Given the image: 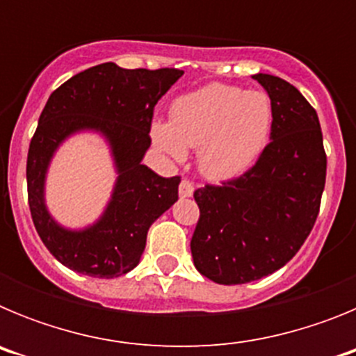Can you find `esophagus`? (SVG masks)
<instances>
[{"mask_svg":"<svg viewBox=\"0 0 356 356\" xmlns=\"http://www.w3.org/2000/svg\"><path fill=\"white\" fill-rule=\"evenodd\" d=\"M178 193H180V197H191L194 193V184L188 180H181L180 187H178Z\"/></svg>","mask_w":356,"mask_h":356,"instance_id":"34e87169","label":"esophagus"}]
</instances>
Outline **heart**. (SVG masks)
Here are the masks:
<instances>
[{"label": "heart", "mask_w": 356, "mask_h": 356, "mask_svg": "<svg viewBox=\"0 0 356 356\" xmlns=\"http://www.w3.org/2000/svg\"><path fill=\"white\" fill-rule=\"evenodd\" d=\"M271 97L262 90L210 83L178 97L171 121H155L153 143L175 160L197 147V168L210 180H229L253 165L271 135Z\"/></svg>", "instance_id": "b5f03b06"}]
</instances>
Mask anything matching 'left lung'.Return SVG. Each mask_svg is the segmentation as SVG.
Returning <instances> with one entry per match:
<instances>
[{
	"label": "left lung",
	"mask_w": 356,
	"mask_h": 356,
	"mask_svg": "<svg viewBox=\"0 0 356 356\" xmlns=\"http://www.w3.org/2000/svg\"><path fill=\"white\" fill-rule=\"evenodd\" d=\"M253 78L273 102L271 143L244 175L194 191V266L221 285L248 284L284 267L312 232L325 191L326 153L314 106L282 78Z\"/></svg>",
	"instance_id": "1"
}]
</instances>
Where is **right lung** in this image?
<instances>
[{
	"mask_svg": "<svg viewBox=\"0 0 356 356\" xmlns=\"http://www.w3.org/2000/svg\"><path fill=\"white\" fill-rule=\"evenodd\" d=\"M181 74L175 67L122 69L106 62L78 72L49 96L28 149V205L44 246L72 271L94 278L127 275L139 264L149 226L178 200L180 176L162 178L143 156L155 105ZM81 129L106 135L120 176L98 222L67 230L49 216L43 181L56 147Z\"/></svg>",
	"mask_w": 356,
	"mask_h": 356,
	"instance_id": "add662e5",
	"label": "right lung"
}]
</instances>
